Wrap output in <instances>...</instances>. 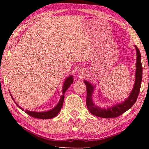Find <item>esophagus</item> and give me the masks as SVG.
<instances>
[{"label":"esophagus","instance_id":"34e87169","mask_svg":"<svg viewBox=\"0 0 149 149\" xmlns=\"http://www.w3.org/2000/svg\"><path fill=\"white\" fill-rule=\"evenodd\" d=\"M79 74H80L81 75H84V72L80 70V72H79Z\"/></svg>","mask_w":149,"mask_h":149}]
</instances>
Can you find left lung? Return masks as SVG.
Wrapping results in <instances>:
<instances>
[{
    "label": "left lung",
    "mask_w": 149,
    "mask_h": 149,
    "mask_svg": "<svg viewBox=\"0 0 149 149\" xmlns=\"http://www.w3.org/2000/svg\"><path fill=\"white\" fill-rule=\"evenodd\" d=\"M134 47L137 54L136 63L135 82L133 89L131 91L130 95H129L127 99H126V100L120 104H116L115 105L107 107V108H101V107L95 105L92 100V94L93 93L95 89L94 85L91 84L87 81H84V83L86 86V106L88 110L92 115L104 118H115V117L121 115L126 111L130 109L136 101L139 93H140L142 80V65L140 50L136 46Z\"/></svg>",
    "instance_id": "8db88e82"
}]
</instances>
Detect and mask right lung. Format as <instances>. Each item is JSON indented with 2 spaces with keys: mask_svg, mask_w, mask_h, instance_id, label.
<instances>
[{
  "mask_svg": "<svg viewBox=\"0 0 149 149\" xmlns=\"http://www.w3.org/2000/svg\"><path fill=\"white\" fill-rule=\"evenodd\" d=\"M73 82H74V79H73L72 75H70V76H69L66 79L65 82H64V84H63V86L62 95H61V98H60V100L59 101L58 104H57L56 107H54L53 109H50L49 111H43V112L31 111H27V110L25 111V112H26L27 115H29L31 116L34 117V118H40V119H50V118H54V117L56 116L57 115H58V114L59 113L60 110H61V107L63 106V102H64L65 93L66 92V91L68 90V88L70 87V85L73 83ZM11 98L13 99V100L15 102V100L13 99V98L11 94ZM15 104H16V105H17L20 109H22V111L24 110L23 108H22L20 106H19L17 103L15 102Z\"/></svg>",
  "mask_w": 149,
  "mask_h": 149,
  "instance_id": "obj_1",
  "label": "right lung"
}]
</instances>
